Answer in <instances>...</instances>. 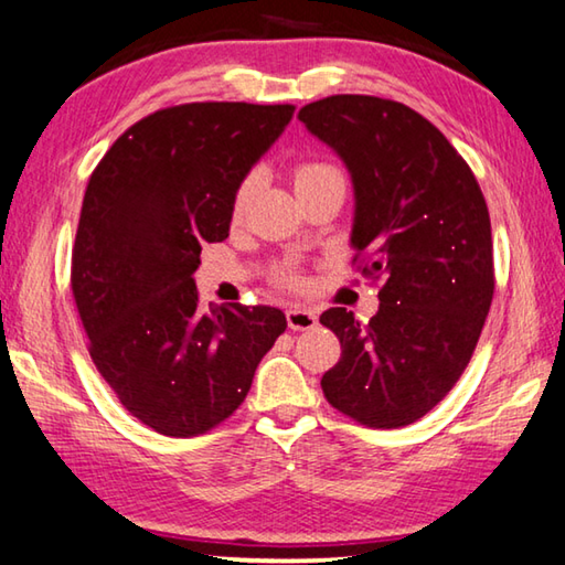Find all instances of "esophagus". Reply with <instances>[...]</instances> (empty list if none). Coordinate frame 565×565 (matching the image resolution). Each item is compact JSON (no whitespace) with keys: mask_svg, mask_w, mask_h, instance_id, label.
<instances>
[{"mask_svg":"<svg viewBox=\"0 0 565 565\" xmlns=\"http://www.w3.org/2000/svg\"><path fill=\"white\" fill-rule=\"evenodd\" d=\"M286 323H289V329L294 331H309L319 323L317 311L311 309H301V306H291L289 311H286Z\"/></svg>","mask_w":565,"mask_h":565,"instance_id":"esophagus-1","label":"esophagus"}]
</instances>
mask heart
<instances>
[{
  "mask_svg": "<svg viewBox=\"0 0 565 565\" xmlns=\"http://www.w3.org/2000/svg\"><path fill=\"white\" fill-rule=\"evenodd\" d=\"M327 181H341V184H347L343 171L339 167L329 164V161H301V164H296V169H294L296 194H301V191L313 189L319 184H327ZM252 191H254V177H246L242 184H238L236 194H234V212L236 214L244 212ZM274 279L284 286H289V289H299V286H303V276L294 264H281L279 269L274 271Z\"/></svg>",
  "mask_w": 565,
  "mask_h": 565,
  "instance_id": "heart-1",
  "label": "heart"
}]
</instances>
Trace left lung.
<instances>
[{
  "mask_svg": "<svg viewBox=\"0 0 565 565\" xmlns=\"http://www.w3.org/2000/svg\"><path fill=\"white\" fill-rule=\"evenodd\" d=\"M299 119L351 171L353 264L381 281L369 323L341 306L321 313L341 341L323 396L369 428L408 426L456 386L489 317V206L451 141L406 104L333 94Z\"/></svg>",
  "mask_w": 565,
  "mask_h": 565,
  "instance_id": "1",
  "label": "left lung"
}]
</instances>
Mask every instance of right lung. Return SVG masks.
I'll return each mask as SVG.
<instances>
[{
    "instance_id": "right-lung-1",
    "label": "right lung",
    "mask_w": 565,
    "mask_h": 565,
    "mask_svg": "<svg viewBox=\"0 0 565 565\" xmlns=\"http://www.w3.org/2000/svg\"><path fill=\"white\" fill-rule=\"evenodd\" d=\"M291 117V104H179L131 124L92 171L74 303L94 366L157 434L189 438L226 420L286 331L271 306L202 309L191 274L202 244L228 236L238 184Z\"/></svg>"
}]
</instances>
